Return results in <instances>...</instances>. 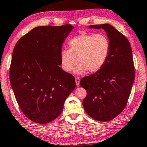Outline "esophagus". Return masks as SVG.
<instances>
[{
  "mask_svg": "<svg viewBox=\"0 0 147 147\" xmlns=\"http://www.w3.org/2000/svg\"><path fill=\"white\" fill-rule=\"evenodd\" d=\"M76 83L77 86H79V83H80V79L79 77H76Z\"/></svg>",
  "mask_w": 147,
  "mask_h": 147,
  "instance_id": "1",
  "label": "esophagus"
}]
</instances>
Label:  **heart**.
Listing matches in <instances>:
<instances>
[{"instance_id": "b5f03b06", "label": "heart", "mask_w": 147, "mask_h": 147, "mask_svg": "<svg viewBox=\"0 0 147 147\" xmlns=\"http://www.w3.org/2000/svg\"><path fill=\"white\" fill-rule=\"evenodd\" d=\"M69 50L60 54L63 70L70 72L77 64L74 73L82 75L87 70L96 73L106 64L110 52V41L104 34L82 33L68 41Z\"/></svg>"}]
</instances>
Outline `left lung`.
Returning <instances> with one entry per match:
<instances>
[{"label":"left lung","mask_w":147,"mask_h":147,"mask_svg":"<svg viewBox=\"0 0 147 147\" xmlns=\"http://www.w3.org/2000/svg\"><path fill=\"white\" fill-rule=\"evenodd\" d=\"M89 28L106 32L110 52L100 70L80 81L87 91L82 105L92 118L108 121L122 112L131 92L135 75L132 49L127 38L111 25H92Z\"/></svg>","instance_id":"8db88e82"}]
</instances>
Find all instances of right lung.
I'll list each match as a JSON object with an SVG mask.
<instances>
[{
    "instance_id": "1",
    "label": "right lung",
    "mask_w": 147,
    "mask_h": 147,
    "mask_svg": "<svg viewBox=\"0 0 147 147\" xmlns=\"http://www.w3.org/2000/svg\"><path fill=\"white\" fill-rule=\"evenodd\" d=\"M74 28L70 24L36 27L14 47L11 86L22 111L34 122L56 119L76 88L74 77L59 66L62 45Z\"/></svg>"
}]
</instances>
